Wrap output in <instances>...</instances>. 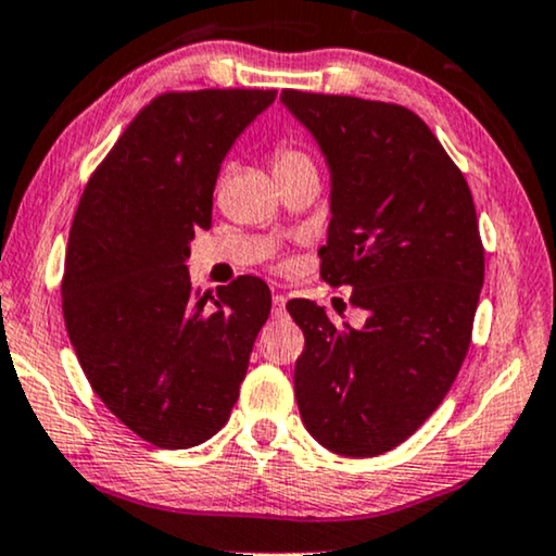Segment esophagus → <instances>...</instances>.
<instances>
[{
	"instance_id": "esophagus-1",
	"label": "esophagus",
	"mask_w": 556,
	"mask_h": 556,
	"mask_svg": "<svg viewBox=\"0 0 556 556\" xmlns=\"http://www.w3.org/2000/svg\"><path fill=\"white\" fill-rule=\"evenodd\" d=\"M273 316H276V319H286V316H288L286 295H273Z\"/></svg>"
}]
</instances>
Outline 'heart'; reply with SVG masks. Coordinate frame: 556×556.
Here are the masks:
<instances>
[{"label":"heart","instance_id":"b5f03b06","mask_svg":"<svg viewBox=\"0 0 556 556\" xmlns=\"http://www.w3.org/2000/svg\"><path fill=\"white\" fill-rule=\"evenodd\" d=\"M293 168H314L312 157H308L304 150L291 148V146H280L276 153H273V170L276 173H286Z\"/></svg>","mask_w":556,"mask_h":556}]
</instances>
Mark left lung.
Listing matches in <instances>:
<instances>
[{"label":"left lung","mask_w":556,"mask_h":556,"mask_svg":"<svg viewBox=\"0 0 556 556\" xmlns=\"http://www.w3.org/2000/svg\"><path fill=\"white\" fill-rule=\"evenodd\" d=\"M280 102L329 165L321 278L350 286L359 329L288 301L304 329L293 386L316 442L375 457L444 401L470 348L485 252L470 186L421 117L399 104L286 89Z\"/></svg>","instance_id":"1"}]
</instances>
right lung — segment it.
Here are the masks:
<instances>
[{
	"mask_svg": "<svg viewBox=\"0 0 556 556\" xmlns=\"http://www.w3.org/2000/svg\"><path fill=\"white\" fill-rule=\"evenodd\" d=\"M276 102L268 89L170 91L129 122L78 201L63 270V319L93 393L163 450L225 427L270 288L242 276L193 291V229L212 227L229 148Z\"/></svg>",
	"mask_w": 556,
	"mask_h": 556,
	"instance_id": "obj_1",
	"label": "right lung"
}]
</instances>
